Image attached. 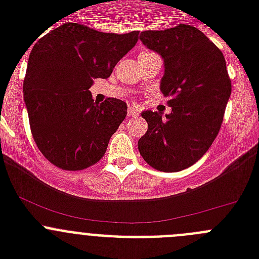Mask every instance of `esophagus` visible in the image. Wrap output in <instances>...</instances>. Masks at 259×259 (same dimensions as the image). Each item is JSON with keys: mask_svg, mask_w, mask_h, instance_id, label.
<instances>
[{"mask_svg": "<svg viewBox=\"0 0 259 259\" xmlns=\"http://www.w3.org/2000/svg\"><path fill=\"white\" fill-rule=\"evenodd\" d=\"M137 111L135 109H132V107H128V116H136L137 115Z\"/></svg>", "mask_w": 259, "mask_h": 259, "instance_id": "esophagus-1", "label": "esophagus"}]
</instances>
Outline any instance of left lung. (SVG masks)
Instances as JSON below:
<instances>
[{"mask_svg": "<svg viewBox=\"0 0 259 259\" xmlns=\"http://www.w3.org/2000/svg\"><path fill=\"white\" fill-rule=\"evenodd\" d=\"M140 40L163 58L161 92L171 113L146 110L148 131L137 144L144 161L163 172L192 166L209 150L221 130L231 96L223 53L200 29L179 24L144 31Z\"/></svg>", "mask_w": 259, "mask_h": 259, "instance_id": "left-lung-1", "label": "left lung"}]
</instances>
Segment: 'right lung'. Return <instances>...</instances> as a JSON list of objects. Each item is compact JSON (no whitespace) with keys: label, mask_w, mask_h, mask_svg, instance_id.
<instances>
[{"label":"right lung","mask_w":259,"mask_h":259,"mask_svg":"<svg viewBox=\"0 0 259 259\" xmlns=\"http://www.w3.org/2000/svg\"><path fill=\"white\" fill-rule=\"evenodd\" d=\"M139 40V31L105 33L66 23L33 45L23 93L38 150L62 170L79 171L97 163L127 115L118 98L98 104L89 88L113 68Z\"/></svg>","instance_id":"obj_1"}]
</instances>
